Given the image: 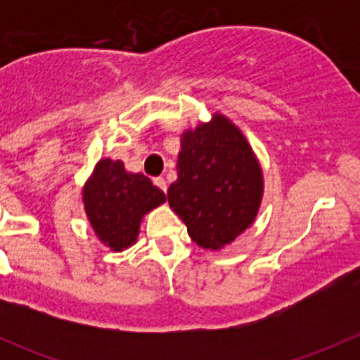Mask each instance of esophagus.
I'll list each match as a JSON object with an SVG mask.
<instances>
[{
  "instance_id": "esophagus-1",
  "label": "esophagus",
  "mask_w": 360,
  "mask_h": 360,
  "mask_svg": "<svg viewBox=\"0 0 360 360\" xmlns=\"http://www.w3.org/2000/svg\"><path fill=\"white\" fill-rule=\"evenodd\" d=\"M153 183L157 184V186L160 188V190L163 191V193H167V181L163 179V177H155V179H153Z\"/></svg>"
}]
</instances>
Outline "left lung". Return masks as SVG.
Instances as JSON below:
<instances>
[{
  "label": "left lung",
  "instance_id": "1",
  "mask_svg": "<svg viewBox=\"0 0 360 360\" xmlns=\"http://www.w3.org/2000/svg\"><path fill=\"white\" fill-rule=\"evenodd\" d=\"M261 195L259 163L230 120L214 115L212 122L183 134L177 179L167 198L200 248L231 244L252 224Z\"/></svg>",
  "mask_w": 360,
  "mask_h": 360
}]
</instances>
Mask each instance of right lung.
I'll use <instances>...</instances> for the list:
<instances>
[{
	"instance_id": "obj_1",
	"label": "right lung",
	"mask_w": 360,
	"mask_h": 360,
	"mask_svg": "<svg viewBox=\"0 0 360 360\" xmlns=\"http://www.w3.org/2000/svg\"><path fill=\"white\" fill-rule=\"evenodd\" d=\"M165 202V193L144 174L127 172L120 160H101L83 188V203L99 240L112 250L136 242L141 219Z\"/></svg>"
}]
</instances>
